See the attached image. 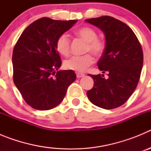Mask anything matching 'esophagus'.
I'll return each instance as SVG.
<instances>
[{
    "label": "esophagus",
    "instance_id": "obj_1",
    "mask_svg": "<svg viewBox=\"0 0 151 151\" xmlns=\"http://www.w3.org/2000/svg\"><path fill=\"white\" fill-rule=\"evenodd\" d=\"M76 76L78 78H82V77L85 76V74H82V73H77Z\"/></svg>",
    "mask_w": 151,
    "mask_h": 151
}]
</instances>
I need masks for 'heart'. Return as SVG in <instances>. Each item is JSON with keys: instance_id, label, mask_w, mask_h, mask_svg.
I'll return each mask as SVG.
<instances>
[{"instance_id": "1", "label": "heart", "mask_w": 151, "mask_h": 151, "mask_svg": "<svg viewBox=\"0 0 151 151\" xmlns=\"http://www.w3.org/2000/svg\"><path fill=\"white\" fill-rule=\"evenodd\" d=\"M76 35L87 42L85 51H91L94 55H101L104 50V41L97 38V35L94 29L90 27H83L78 29ZM57 51L63 56H67L70 49V39L66 33L60 35L56 42ZM94 63V57L91 54H86L82 56H72L64 61L63 66L67 69L78 73L85 72L88 67Z\"/></svg>"}]
</instances>
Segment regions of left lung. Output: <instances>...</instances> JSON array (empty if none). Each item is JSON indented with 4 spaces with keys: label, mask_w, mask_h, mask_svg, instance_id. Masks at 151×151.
Returning <instances> with one entry per match:
<instances>
[{
    "label": "left lung",
    "mask_w": 151,
    "mask_h": 151,
    "mask_svg": "<svg viewBox=\"0 0 151 151\" xmlns=\"http://www.w3.org/2000/svg\"><path fill=\"white\" fill-rule=\"evenodd\" d=\"M101 29L105 36V48L97 66L104 75H90L94 87L87 91L95 106L110 110L122 106L135 90L143 66V51L133 31L112 17L85 19Z\"/></svg>",
    "instance_id": "left-lung-1"
}]
</instances>
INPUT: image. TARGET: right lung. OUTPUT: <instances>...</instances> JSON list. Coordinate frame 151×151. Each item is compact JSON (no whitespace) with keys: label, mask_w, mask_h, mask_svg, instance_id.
Instances as JSON below:
<instances>
[{"label":"right lung","mask_w":151,"mask_h":151,"mask_svg":"<svg viewBox=\"0 0 151 151\" xmlns=\"http://www.w3.org/2000/svg\"><path fill=\"white\" fill-rule=\"evenodd\" d=\"M76 22L37 19L23 31L13 48V82L34 109L47 110L58 106L76 78L73 70H58L62 63L56 47L58 37Z\"/></svg>","instance_id":"add662e5"}]
</instances>
